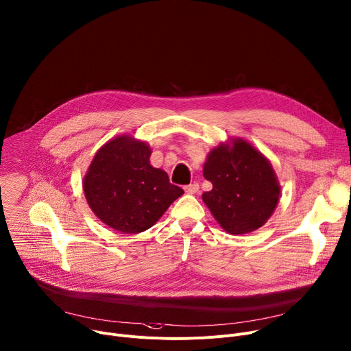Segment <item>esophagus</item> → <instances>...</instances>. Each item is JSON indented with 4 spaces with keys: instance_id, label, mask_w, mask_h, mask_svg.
<instances>
[{
    "instance_id": "1",
    "label": "esophagus",
    "mask_w": 351,
    "mask_h": 351,
    "mask_svg": "<svg viewBox=\"0 0 351 351\" xmlns=\"http://www.w3.org/2000/svg\"><path fill=\"white\" fill-rule=\"evenodd\" d=\"M184 190H186L187 194H195L199 190V186H198V183H191V184L186 186Z\"/></svg>"
}]
</instances>
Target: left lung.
<instances>
[{"label": "left lung", "mask_w": 351, "mask_h": 351, "mask_svg": "<svg viewBox=\"0 0 351 351\" xmlns=\"http://www.w3.org/2000/svg\"><path fill=\"white\" fill-rule=\"evenodd\" d=\"M203 175L213 183L203 202L230 234L257 230L278 206L280 186L271 162L240 137L211 149Z\"/></svg>", "instance_id": "left-lung-1"}]
</instances>
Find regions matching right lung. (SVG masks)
<instances>
[{
    "mask_svg": "<svg viewBox=\"0 0 351 351\" xmlns=\"http://www.w3.org/2000/svg\"><path fill=\"white\" fill-rule=\"evenodd\" d=\"M152 148L129 134L95 153L83 179L87 204L110 228L130 234L152 228L184 191L149 165Z\"/></svg>",
    "mask_w": 351,
    "mask_h": 351,
    "instance_id": "1",
    "label": "right lung"
}]
</instances>
